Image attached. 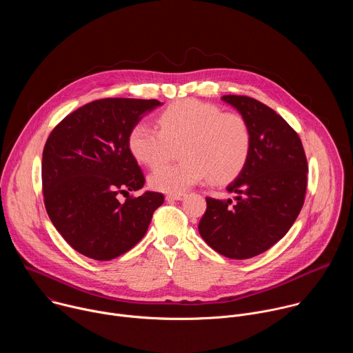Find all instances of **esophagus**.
Here are the masks:
<instances>
[{
  "instance_id": "esophagus-1",
  "label": "esophagus",
  "mask_w": 353,
  "mask_h": 353,
  "mask_svg": "<svg viewBox=\"0 0 353 353\" xmlns=\"http://www.w3.org/2000/svg\"><path fill=\"white\" fill-rule=\"evenodd\" d=\"M184 194L183 192H170L166 195V201H180L183 199Z\"/></svg>"
}]
</instances>
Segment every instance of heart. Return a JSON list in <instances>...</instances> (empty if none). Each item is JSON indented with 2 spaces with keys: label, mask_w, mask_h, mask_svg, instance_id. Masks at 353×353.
I'll return each mask as SVG.
<instances>
[{
  "label": "heart",
  "mask_w": 353,
  "mask_h": 353,
  "mask_svg": "<svg viewBox=\"0 0 353 353\" xmlns=\"http://www.w3.org/2000/svg\"><path fill=\"white\" fill-rule=\"evenodd\" d=\"M158 127L137 123L128 135L132 157L149 168H157L182 143L176 165L159 167L149 176L152 188L163 192H181L211 176L214 183H225L244 168L250 149L251 131L239 113H222L219 108L183 99L168 106L158 116Z\"/></svg>",
  "instance_id": "1"
}]
</instances>
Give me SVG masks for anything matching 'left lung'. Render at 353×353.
Masks as SVG:
<instances>
[{"label": "left lung", "mask_w": 353, "mask_h": 353, "mask_svg": "<svg viewBox=\"0 0 353 353\" xmlns=\"http://www.w3.org/2000/svg\"><path fill=\"white\" fill-rule=\"evenodd\" d=\"M251 131L248 159L226 190L234 199L207 198L198 232L232 260L259 256L279 241L305 203L307 159L296 131L271 108L248 96L226 94Z\"/></svg>", "instance_id": "left-lung-1"}]
</instances>
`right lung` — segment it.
Wrapping results in <instances>:
<instances>
[{"label":"right lung","mask_w":353,"mask_h":353,"mask_svg":"<svg viewBox=\"0 0 353 353\" xmlns=\"http://www.w3.org/2000/svg\"><path fill=\"white\" fill-rule=\"evenodd\" d=\"M162 103L157 99L108 97L68 114L48 135L41 159L44 207L78 253L110 261L146 233L165 196L138 191L145 177L128 148L131 128Z\"/></svg>","instance_id":"1"}]
</instances>
